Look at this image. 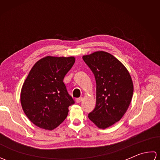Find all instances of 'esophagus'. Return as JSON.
<instances>
[{"label":"esophagus","mask_w":160,"mask_h":160,"mask_svg":"<svg viewBox=\"0 0 160 160\" xmlns=\"http://www.w3.org/2000/svg\"><path fill=\"white\" fill-rule=\"evenodd\" d=\"M82 100V98H78L76 99V102L77 103H80Z\"/></svg>","instance_id":"34e87169"}]
</instances>
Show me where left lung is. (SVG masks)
Here are the masks:
<instances>
[{
    "label": "left lung",
    "mask_w": 160,
    "mask_h": 160,
    "mask_svg": "<svg viewBox=\"0 0 160 160\" xmlns=\"http://www.w3.org/2000/svg\"><path fill=\"white\" fill-rule=\"evenodd\" d=\"M94 74L96 104L89 114L98 128H107L120 120L130 104L133 84L124 65L109 53L100 51L82 56Z\"/></svg>",
    "instance_id": "obj_1"
}]
</instances>
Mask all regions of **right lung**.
<instances>
[{
  "label": "right lung",
  "instance_id": "obj_1",
  "mask_svg": "<svg viewBox=\"0 0 160 160\" xmlns=\"http://www.w3.org/2000/svg\"><path fill=\"white\" fill-rule=\"evenodd\" d=\"M75 58L46 56L35 63L24 82L20 102L24 113L33 124L53 130L65 120L69 107L74 104L63 79Z\"/></svg>",
  "mask_w": 160,
  "mask_h": 160
}]
</instances>
